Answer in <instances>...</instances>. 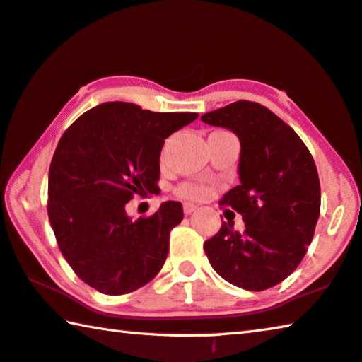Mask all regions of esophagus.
Instances as JSON below:
<instances>
[{"label": "esophagus", "instance_id": "obj_1", "mask_svg": "<svg viewBox=\"0 0 362 362\" xmlns=\"http://www.w3.org/2000/svg\"><path fill=\"white\" fill-rule=\"evenodd\" d=\"M195 209H197V206H195L194 204H182V210H185V213L186 215H191L192 211H195Z\"/></svg>", "mask_w": 362, "mask_h": 362}]
</instances>
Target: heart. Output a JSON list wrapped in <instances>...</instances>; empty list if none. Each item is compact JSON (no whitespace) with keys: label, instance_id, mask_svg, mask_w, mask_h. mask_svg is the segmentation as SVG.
Returning a JSON list of instances; mask_svg holds the SVG:
<instances>
[{"label":"heart","instance_id":"obj_1","mask_svg":"<svg viewBox=\"0 0 362 362\" xmlns=\"http://www.w3.org/2000/svg\"><path fill=\"white\" fill-rule=\"evenodd\" d=\"M176 194L182 199L204 200L211 194V189L205 185H199V182H182L181 186H177Z\"/></svg>","mask_w":362,"mask_h":362}]
</instances>
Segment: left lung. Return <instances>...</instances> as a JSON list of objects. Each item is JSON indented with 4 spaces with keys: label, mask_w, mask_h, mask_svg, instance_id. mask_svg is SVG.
<instances>
[{
    "label": "left lung",
    "mask_w": 362,
    "mask_h": 362,
    "mask_svg": "<svg viewBox=\"0 0 362 362\" xmlns=\"http://www.w3.org/2000/svg\"><path fill=\"white\" fill-rule=\"evenodd\" d=\"M239 136L240 185L220 200L240 213L242 234L223 223L204 244L211 268L235 287L266 290L298 268L315 235L321 186L311 152L286 122L258 103L237 100L202 115Z\"/></svg>",
    "instance_id": "obj_1"
}]
</instances>
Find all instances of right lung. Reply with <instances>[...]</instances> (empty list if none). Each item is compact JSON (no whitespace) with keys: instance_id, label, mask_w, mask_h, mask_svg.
<instances>
[{"instance_id":"obj_1","label":"right lung","mask_w":362,"mask_h":362,"mask_svg":"<svg viewBox=\"0 0 362 362\" xmlns=\"http://www.w3.org/2000/svg\"><path fill=\"white\" fill-rule=\"evenodd\" d=\"M197 117L105 103L64 132L49 167L47 216L70 268L98 292L129 293L162 269L181 204L170 200L136 221L125 205L156 191L165 139Z\"/></svg>"}]
</instances>
